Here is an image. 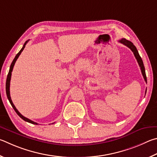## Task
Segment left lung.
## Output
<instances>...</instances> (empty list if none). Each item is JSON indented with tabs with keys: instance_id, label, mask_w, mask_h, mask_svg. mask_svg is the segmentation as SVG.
Masks as SVG:
<instances>
[{
	"instance_id": "1",
	"label": "left lung",
	"mask_w": 157,
	"mask_h": 157,
	"mask_svg": "<svg viewBox=\"0 0 157 157\" xmlns=\"http://www.w3.org/2000/svg\"><path fill=\"white\" fill-rule=\"evenodd\" d=\"M119 42L123 44V45L127 46L128 48H130L132 51L133 54L134 55V56H135L136 59L137 60V62H138L139 65V67H141V73H142V75L144 76V80L147 83V77H146V74H145V67H144V63H143V60L141 59V57L140 56V55L138 52V50H137V49L135 46L134 45V44L131 42L130 40H126L125 38H122V39H121L119 40Z\"/></svg>"
}]
</instances>
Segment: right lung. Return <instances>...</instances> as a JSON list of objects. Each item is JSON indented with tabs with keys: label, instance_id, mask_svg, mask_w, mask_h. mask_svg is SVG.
Masks as SVG:
<instances>
[{
	"label": "right lung",
	"instance_id": "obj_1",
	"mask_svg": "<svg viewBox=\"0 0 157 157\" xmlns=\"http://www.w3.org/2000/svg\"><path fill=\"white\" fill-rule=\"evenodd\" d=\"M28 41H29V40H27L26 42L24 43V45H23V48H22V49H21L20 52H19L17 54H16V56H15L14 59H13V61H12V64H11V65H10V70H9V73H8V74H7V81H6V94H7V97L8 100H9L10 104H11V105H12V108H13V109H14L15 112H16V114H17L18 115V116L21 118L22 119L24 120V121H25L28 122V123H32V124H34V125H38L37 123H36V122H34V121H33L30 120V119H27V118H26V117H25L24 116H23V115H22V114L20 113V112H19L18 111V109L16 108L15 105H13V103H12V99H11V97H10V80H11V76H12V70H13V66H14V64H15V63H16V60L18 59V56H20V54H21V52H23V50L24 49V48H25L26 44H27V42H28Z\"/></svg>",
	"mask_w": 157,
	"mask_h": 157
}]
</instances>
